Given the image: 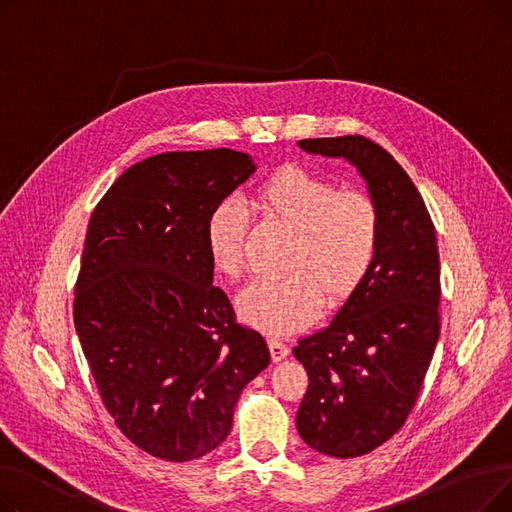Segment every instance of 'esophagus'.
<instances>
[{
    "label": "esophagus",
    "mask_w": 512,
    "mask_h": 512,
    "mask_svg": "<svg viewBox=\"0 0 512 512\" xmlns=\"http://www.w3.org/2000/svg\"><path fill=\"white\" fill-rule=\"evenodd\" d=\"M267 346H270L272 359H274L276 363L282 361V359L288 355V346H286L282 340H278V338H270V340H267Z\"/></svg>",
    "instance_id": "esophagus-1"
}]
</instances>
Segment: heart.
I'll use <instances>...</instances> for the list:
<instances>
[{
  "mask_svg": "<svg viewBox=\"0 0 512 512\" xmlns=\"http://www.w3.org/2000/svg\"><path fill=\"white\" fill-rule=\"evenodd\" d=\"M265 220L292 230L282 267L286 274L259 278L238 294L247 324L270 332H297L319 315L324 301L340 307L363 286L382 242L378 203L363 191L340 188L305 168L286 166L251 195ZM249 215L238 201L215 205L205 224L211 265L238 280L247 263Z\"/></svg>",
  "mask_w": 512,
  "mask_h": 512,
  "instance_id": "1",
  "label": "heart"
}]
</instances>
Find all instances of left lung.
<instances>
[{
  "instance_id": "8db88e82",
  "label": "left lung",
  "mask_w": 512,
  "mask_h": 512,
  "mask_svg": "<svg viewBox=\"0 0 512 512\" xmlns=\"http://www.w3.org/2000/svg\"><path fill=\"white\" fill-rule=\"evenodd\" d=\"M299 145L355 164L382 215L371 274L328 328L292 351L309 375L301 438L321 454L355 459L405 425L432 363L442 292L436 228L409 174L378 143L346 134Z\"/></svg>"
}]
</instances>
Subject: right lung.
I'll list each match as a JSON object with an SVG mask.
<instances>
[{"label": "right lung", "mask_w": 512, "mask_h": 512, "mask_svg": "<svg viewBox=\"0 0 512 512\" xmlns=\"http://www.w3.org/2000/svg\"><path fill=\"white\" fill-rule=\"evenodd\" d=\"M255 172L232 149L159 153L128 168L91 213L74 286V328L103 407L157 459L218 448L236 400L270 365L213 286L211 209Z\"/></svg>", "instance_id": "right-lung-1"}]
</instances>
